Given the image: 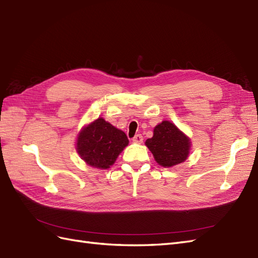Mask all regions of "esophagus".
I'll use <instances>...</instances> for the list:
<instances>
[{
    "mask_svg": "<svg viewBox=\"0 0 258 258\" xmlns=\"http://www.w3.org/2000/svg\"><path fill=\"white\" fill-rule=\"evenodd\" d=\"M143 141H144V137H143L141 134L135 135L134 138H133V142H134L135 144H142Z\"/></svg>",
    "mask_w": 258,
    "mask_h": 258,
    "instance_id": "1",
    "label": "esophagus"
}]
</instances>
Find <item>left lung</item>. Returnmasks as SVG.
Wrapping results in <instances>:
<instances>
[{
	"label": "left lung",
	"instance_id": "obj_1",
	"mask_svg": "<svg viewBox=\"0 0 258 258\" xmlns=\"http://www.w3.org/2000/svg\"><path fill=\"white\" fill-rule=\"evenodd\" d=\"M145 145L159 165L172 167L187 160L191 141L174 123L162 121L154 127L153 136L147 139Z\"/></svg>",
	"mask_w": 258,
	"mask_h": 258
}]
</instances>
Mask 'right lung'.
Segmentation results:
<instances>
[{
	"label": "right lung",
	"mask_w": 258,
	"mask_h": 258,
	"mask_svg": "<svg viewBox=\"0 0 258 258\" xmlns=\"http://www.w3.org/2000/svg\"><path fill=\"white\" fill-rule=\"evenodd\" d=\"M128 145L123 131L98 117L80 131L77 152L85 163L99 170H107Z\"/></svg>",
	"instance_id": "obj_1"
}]
</instances>
